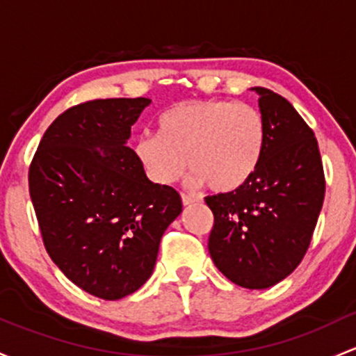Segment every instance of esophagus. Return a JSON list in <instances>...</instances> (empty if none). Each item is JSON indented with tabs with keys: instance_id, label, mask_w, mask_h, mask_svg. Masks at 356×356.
Segmentation results:
<instances>
[{
	"instance_id": "esophagus-1",
	"label": "esophagus",
	"mask_w": 356,
	"mask_h": 356,
	"mask_svg": "<svg viewBox=\"0 0 356 356\" xmlns=\"http://www.w3.org/2000/svg\"><path fill=\"white\" fill-rule=\"evenodd\" d=\"M181 197H182V204H184V207H189V204H193V203H196V197H193V196H189V194H186V193H181Z\"/></svg>"
}]
</instances>
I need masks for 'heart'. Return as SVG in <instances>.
<instances>
[{
	"label": "heart",
	"instance_id": "obj_1",
	"mask_svg": "<svg viewBox=\"0 0 356 356\" xmlns=\"http://www.w3.org/2000/svg\"><path fill=\"white\" fill-rule=\"evenodd\" d=\"M156 133L136 143L149 179L172 184L188 165L191 184L216 193L238 189L252 177L268 138L259 109L215 99L168 107L156 119Z\"/></svg>",
	"mask_w": 356,
	"mask_h": 356
}]
</instances>
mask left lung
<instances>
[{
    "label": "left lung",
    "mask_w": 356,
    "mask_h": 356,
    "mask_svg": "<svg viewBox=\"0 0 356 356\" xmlns=\"http://www.w3.org/2000/svg\"><path fill=\"white\" fill-rule=\"evenodd\" d=\"M268 138L252 177L230 193L204 197L213 211L208 238L215 266L235 285L261 290L304 259L326 193L314 131L285 97L256 87Z\"/></svg>",
    "instance_id": "8db88e82"
}]
</instances>
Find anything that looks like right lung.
<instances>
[{
  "label": "right lung",
  "instance_id": "obj_1",
  "mask_svg": "<svg viewBox=\"0 0 356 356\" xmlns=\"http://www.w3.org/2000/svg\"><path fill=\"white\" fill-rule=\"evenodd\" d=\"M149 102L95 99L70 107L44 133L29 167L47 254L74 285L104 300L147 282L163 232L182 211L177 191L148 181L126 147Z\"/></svg>",
  "mask_w": 356,
  "mask_h": 356
}]
</instances>
